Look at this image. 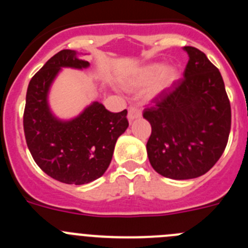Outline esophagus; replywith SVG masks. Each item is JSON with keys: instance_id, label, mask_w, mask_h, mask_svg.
Instances as JSON below:
<instances>
[{"instance_id": "esophagus-1", "label": "esophagus", "mask_w": 248, "mask_h": 248, "mask_svg": "<svg viewBox=\"0 0 248 248\" xmlns=\"http://www.w3.org/2000/svg\"><path fill=\"white\" fill-rule=\"evenodd\" d=\"M141 117V109L138 108V107H130L129 108V114H128V119L130 122L138 119V118Z\"/></svg>"}]
</instances>
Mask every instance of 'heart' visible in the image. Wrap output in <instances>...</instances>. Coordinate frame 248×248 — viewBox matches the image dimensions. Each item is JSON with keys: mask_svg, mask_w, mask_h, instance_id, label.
<instances>
[{"mask_svg": "<svg viewBox=\"0 0 248 248\" xmlns=\"http://www.w3.org/2000/svg\"><path fill=\"white\" fill-rule=\"evenodd\" d=\"M177 79H179V72L176 68L155 62L140 68L134 76L126 80V85L133 89L149 87V94L151 97H155L172 87Z\"/></svg>", "mask_w": 248, "mask_h": 248, "instance_id": "b5f03b06", "label": "heart"}]
</instances>
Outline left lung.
I'll return each mask as SVG.
<instances>
[{
	"label": "left lung",
	"mask_w": 248,
	"mask_h": 248,
	"mask_svg": "<svg viewBox=\"0 0 248 248\" xmlns=\"http://www.w3.org/2000/svg\"><path fill=\"white\" fill-rule=\"evenodd\" d=\"M184 78L144 109L151 135L146 151L157 174L187 180L206 174L227 145L231 107L220 71L206 54L186 46Z\"/></svg>",
	"instance_id": "obj_1"
}]
</instances>
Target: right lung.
Returning <instances> with one entry per match:
<instances>
[{
	"instance_id": "right-lung-1",
	"label": "right lung",
	"mask_w": 248,
	"mask_h": 248,
	"mask_svg": "<svg viewBox=\"0 0 248 248\" xmlns=\"http://www.w3.org/2000/svg\"><path fill=\"white\" fill-rule=\"evenodd\" d=\"M89 65L76 50H61L32 77L26 94L23 129L28 149L46 174L64 184L84 185L102 176L118 138L129 126L126 109L111 113L99 102L69 120L52 113L48 93L62 68L85 69Z\"/></svg>"
}]
</instances>
